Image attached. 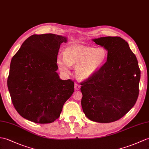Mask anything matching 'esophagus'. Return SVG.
I'll return each instance as SVG.
<instances>
[{"label": "esophagus", "mask_w": 149, "mask_h": 149, "mask_svg": "<svg viewBox=\"0 0 149 149\" xmlns=\"http://www.w3.org/2000/svg\"><path fill=\"white\" fill-rule=\"evenodd\" d=\"M74 88H75V90H79V89H80V88H81V86L78 85L77 84H74Z\"/></svg>", "instance_id": "obj_1"}]
</instances>
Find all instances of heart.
I'll return each instance as SVG.
<instances>
[{
	"mask_svg": "<svg viewBox=\"0 0 149 149\" xmlns=\"http://www.w3.org/2000/svg\"><path fill=\"white\" fill-rule=\"evenodd\" d=\"M107 51L104 47H93L81 44L72 45L65 48L63 56L58 55L56 64L59 69L68 73L70 66H75V74L79 80L91 78L105 63Z\"/></svg>",
	"mask_w": 149,
	"mask_h": 149,
	"instance_id": "heart-1",
	"label": "heart"
}]
</instances>
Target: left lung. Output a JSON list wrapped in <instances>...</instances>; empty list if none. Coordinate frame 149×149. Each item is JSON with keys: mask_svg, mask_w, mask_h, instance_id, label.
<instances>
[{"mask_svg": "<svg viewBox=\"0 0 149 149\" xmlns=\"http://www.w3.org/2000/svg\"><path fill=\"white\" fill-rule=\"evenodd\" d=\"M93 41L107 51V60L94 75L81 84L82 110L92 121L114 122L135 104L140 70L136 56L121 37H100Z\"/></svg>", "mask_w": 149, "mask_h": 149, "instance_id": "1", "label": "left lung"}]
</instances>
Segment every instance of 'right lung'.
<instances>
[{
	"label": "right lung",
	"instance_id": "obj_1",
	"mask_svg": "<svg viewBox=\"0 0 149 149\" xmlns=\"http://www.w3.org/2000/svg\"><path fill=\"white\" fill-rule=\"evenodd\" d=\"M67 42V37L56 34L33 35L13 57L8 87L14 107L23 118L53 123L73 94L74 82L62 80L56 72L60 45Z\"/></svg>",
	"mask_w": 149,
	"mask_h": 149
}]
</instances>
